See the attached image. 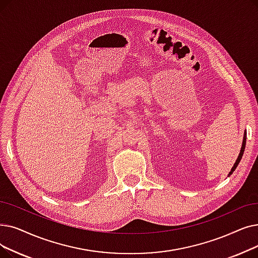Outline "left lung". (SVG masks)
<instances>
[{
  "mask_svg": "<svg viewBox=\"0 0 258 258\" xmlns=\"http://www.w3.org/2000/svg\"><path fill=\"white\" fill-rule=\"evenodd\" d=\"M245 140H247V132L244 131V133H243V139H242V144H241V149H240L239 155H238V157H237L236 161H235V163H234L233 167H232V169H231V171H230V173H229L228 177H230V176L232 175V173L235 171V169H236L237 165L239 164V162H240V160H241V158H242V155H243V152H244V148H245Z\"/></svg>",
  "mask_w": 258,
  "mask_h": 258,
  "instance_id": "left-lung-1",
  "label": "left lung"
}]
</instances>
